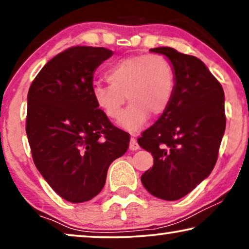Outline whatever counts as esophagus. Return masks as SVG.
I'll return each mask as SVG.
<instances>
[{"mask_svg":"<svg viewBox=\"0 0 249 249\" xmlns=\"http://www.w3.org/2000/svg\"><path fill=\"white\" fill-rule=\"evenodd\" d=\"M129 149H131V151H137L139 149V145L137 141H136L135 138H130V144H129Z\"/></svg>","mask_w":249,"mask_h":249,"instance_id":"1","label":"esophagus"}]
</instances>
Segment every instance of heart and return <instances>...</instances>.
<instances>
[{"label":"heart","mask_w":249,"mask_h":249,"mask_svg":"<svg viewBox=\"0 0 249 249\" xmlns=\"http://www.w3.org/2000/svg\"><path fill=\"white\" fill-rule=\"evenodd\" d=\"M110 85L96 83L91 95L97 107L112 120H119L125 104L130 105L120 121L124 130L138 132L148 114L159 117L171 103L175 71L162 55H132L119 60L107 71Z\"/></svg>","instance_id":"b5f03b06"}]
</instances>
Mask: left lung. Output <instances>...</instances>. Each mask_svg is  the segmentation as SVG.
<instances>
[{"label": "left lung", "instance_id": "left-lung-1", "mask_svg": "<svg viewBox=\"0 0 249 249\" xmlns=\"http://www.w3.org/2000/svg\"><path fill=\"white\" fill-rule=\"evenodd\" d=\"M149 51L169 59L175 90L164 113L138 139L154 159L142 183L158 198L177 200L195 189L215 165L226 130L224 91L197 57L171 47Z\"/></svg>", "mask_w": 249, "mask_h": 249}]
</instances>
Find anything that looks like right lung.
Segmentation results:
<instances>
[{
	"label": "right lung",
	"mask_w": 249,
	"mask_h": 249,
	"mask_svg": "<svg viewBox=\"0 0 249 249\" xmlns=\"http://www.w3.org/2000/svg\"><path fill=\"white\" fill-rule=\"evenodd\" d=\"M113 52L74 46L50 60L27 97L26 132L37 170L70 203L98 195L108 166L127 152L129 136L95 103L94 72Z\"/></svg>",
	"instance_id": "1"
}]
</instances>
